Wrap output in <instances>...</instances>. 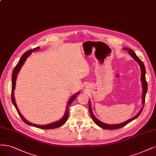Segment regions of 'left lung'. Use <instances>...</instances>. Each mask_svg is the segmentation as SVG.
Wrapping results in <instances>:
<instances>
[{
  "label": "left lung",
  "mask_w": 156,
  "mask_h": 156,
  "mask_svg": "<svg viewBox=\"0 0 156 156\" xmlns=\"http://www.w3.org/2000/svg\"><path fill=\"white\" fill-rule=\"evenodd\" d=\"M124 50L125 51H128V53L129 54L130 56H131L135 61H136L138 64L139 65L140 68V71H141V75H140V81H141V83H142V87H143V93H142V104H143V108L140 109V111L139 112V113L135 115V117L131 118L130 119L126 120L124 122H122L120 124H105L102 121H100L97 118H96V117L94 116L93 111H92V108H91V101L89 100V112H90V115H91V117L93 119V120L94 121V122L95 124H97L98 126L101 127L102 128L104 129H118V128H120L126 125L127 124H128L129 122H132V120H133L134 119H137L140 114L141 113L143 108H144V102H145V97H146V94H147V89H148V85H147V82L146 81V78H145V74H146V70H145V67L143 63V62L140 60L137 56V55L135 54V52L133 51V50H132L131 48H123Z\"/></svg>",
  "instance_id": "left-lung-1"
}]
</instances>
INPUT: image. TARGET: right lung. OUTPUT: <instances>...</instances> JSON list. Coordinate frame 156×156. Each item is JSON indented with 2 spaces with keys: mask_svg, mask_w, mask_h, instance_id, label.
I'll use <instances>...</instances> for the list:
<instances>
[{
  "mask_svg": "<svg viewBox=\"0 0 156 156\" xmlns=\"http://www.w3.org/2000/svg\"><path fill=\"white\" fill-rule=\"evenodd\" d=\"M39 47H37V48H34V49L30 50V51H28L25 52L24 54H23V55L21 56V59H19V61L18 63L17 64L16 67L14 68L13 73H12V101L13 104L14 105L15 108H16L17 113H19V116L21 117V118L22 119V120H23V121L26 124H27L28 125L32 126H34V127H36V128H41V129H54V128H58L59 126H62L65 122L67 121V120L68 117H69V106L70 105V104H71L74 101V99L76 98V97L80 94V91H79L78 93H77L76 94H73V96L71 98H70V99L69 100V101L67 102V107H66V109H65V114H64L63 117L61 119L58 120V121L54 122H52V123H49L48 124H44V125L35 124H33V123H32L30 122H29L28 120H27L26 119H25L23 116V115H21V113H20L19 110L18 109L17 105L16 102V99H15V97H14V89H15V87H16V79H17V74H18L19 72L20 71V70H21V69L22 66L23 65L24 63L25 62V61H26L27 59L28 58V57H29V56H30V54L33 52L36 51H37V50H39Z\"/></svg>",
  "mask_w": 156,
  "mask_h": 156,
  "instance_id": "add662e5",
  "label": "right lung"
}]
</instances>
